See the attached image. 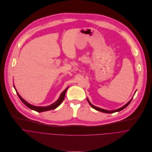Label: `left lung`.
<instances>
[{
    "label": "left lung",
    "mask_w": 152,
    "mask_h": 152,
    "mask_svg": "<svg viewBox=\"0 0 152 152\" xmlns=\"http://www.w3.org/2000/svg\"><path fill=\"white\" fill-rule=\"evenodd\" d=\"M132 99H133V98L130 99V101L126 104H125L124 106H123L122 107H121V108H120L118 109H116V110H105V109H101L100 108H98V107H95V106H94V105H93L92 104H91V102H89V99L87 98V101H88V103L89 104V105L91 106V107H92L93 108L95 109H96V110H98V111H100V112H104V113H114V112H119V111H121V110H123L126 107H128V105H129V104H130V102H131V101L132 100Z\"/></svg>",
    "instance_id": "1"
}]
</instances>
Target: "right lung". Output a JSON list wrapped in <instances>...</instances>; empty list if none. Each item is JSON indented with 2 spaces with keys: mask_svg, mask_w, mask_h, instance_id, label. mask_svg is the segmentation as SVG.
<instances>
[{
  "mask_svg": "<svg viewBox=\"0 0 152 152\" xmlns=\"http://www.w3.org/2000/svg\"><path fill=\"white\" fill-rule=\"evenodd\" d=\"M14 88L16 91V93L18 95V96L19 97V98L20 99V100L22 101V102L26 105L27 106L28 108L31 109L32 110H34L35 111H37L38 112H45V111H47V110H52V109H54L57 108L61 103L62 102L64 101V98H65V92L67 90V89L68 88V87H67L65 90L61 94L59 98L57 99V101H56L54 103H53V104L49 105V106H47V107H36V106H34L30 104H28L27 102H26L23 98H22V96L19 94V93L18 92V91H16L15 86H14Z\"/></svg>",
  "mask_w": 152,
  "mask_h": 152,
  "instance_id": "1",
  "label": "right lung"
}]
</instances>
